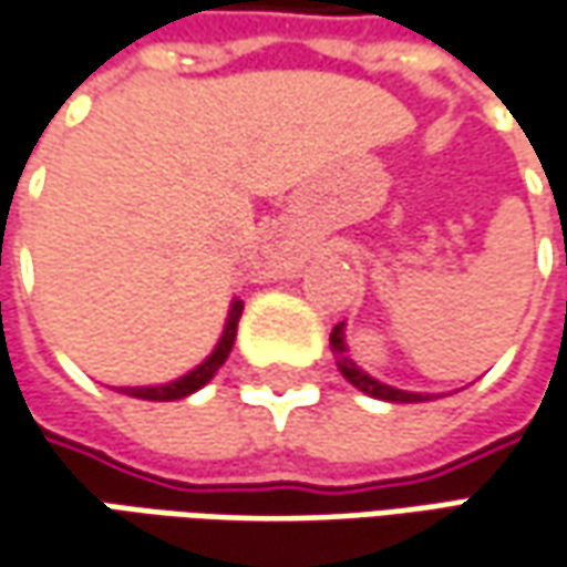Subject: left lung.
Wrapping results in <instances>:
<instances>
[{
    "label": "left lung",
    "mask_w": 567,
    "mask_h": 567,
    "mask_svg": "<svg viewBox=\"0 0 567 567\" xmlns=\"http://www.w3.org/2000/svg\"><path fill=\"white\" fill-rule=\"evenodd\" d=\"M331 350H334V360H338L340 375L350 381L353 388H360L362 394H369V398H379V401H391V403L429 401V394H413V391H401V388H391V384H384V381L372 379V375H365L360 365L350 360V353H347V340H343V321H340V324H334V331H331Z\"/></svg>",
    "instance_id": "obj_1"
}]
</instances>
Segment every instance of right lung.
<instances>
[{
    "label": "right lung",
    "instance_id": "right-lung-1",
    "mask_svg": "<svg viewBox=\"0 0 567 567\" xmlns=\"http://www.w3.org/2000/svg\"><path fill=\"white\" fill-rule=\"evenodd\" d=\"M239 316H243V299H233L229 302V316L227 324H224V334L217 340L214 353L207 357L202 365H195L188 375L176 381H166V384H151V388H120V394H128V398H142V401H183L188 394H195L198 388H205L207 381L217 375V369L227 362L229 350H233V340H236V324H239Z\"/></svg>",
    "mask_w": 567,
    "mask_h": 567
}]
</instances>
